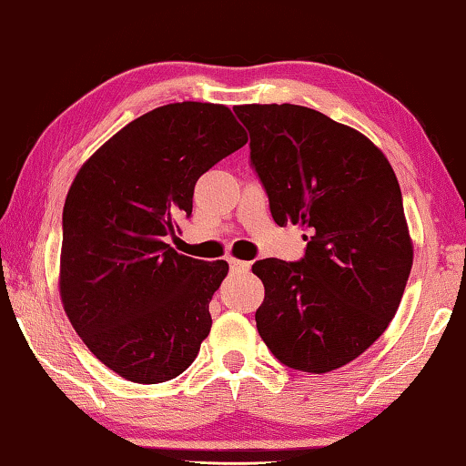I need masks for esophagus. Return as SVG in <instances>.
Listing matches in <instances>:
<instances>
[{
  "label": "esophagus",
  "instance_id": "34e87169",
  "mask_svg": "<svg viewBox=\"0 0 466 466\" xmlns=\"http://www.w3.org/2000/svg\"><path fill=\"white\" fill-rule=\"evenodd\" d=\"M228 267H231V270H235V273H243V270L249 268V262L238 260V258H228Z\"/></svg>",
  "mask_w": 466,
  "mask_h": 466
}]
</instances>
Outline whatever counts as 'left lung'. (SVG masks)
I'll list each match as a JSON object with an SVG mask.
<instances>
[{
  "instance_id": "8db88e82",
  "label": "left lung",
  "mask_w": 466,
  "mask_h": 466,
  "mask_svg": "<svg viewBox=\"0 0 466 466\" xmlns=\"http://www.w3.org/2000/svg\"><path fill=\"white\" fill-rule=\"evenodd\" d=\"M277 225L308 231L299 262L258 260L256 327L285 367L329 373L352 362L396 317L412 268L402 193L373 141L293 104L235 106Z\"/></svg>"
}]
</instances>
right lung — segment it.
<instances>
[{
	"label": "right lung",
	"instance_id": "right-lung-1",
	"mask_svg": "<svg viewBox=\"0 0 466 466\" xmlns=\"http://www.w3.org/2000/svg\"><path fill=\"white\" fill-rule=\"evenodd\" d=\"M248 143L223 104L181 102L135 118L78 168L62 212L60 298L93 356L133 383L181 375L208 338L225 260L175 252L206 170Z\"/></svg>",
	"mask_w": 466,
	"mask_h": 466
}]
</instances>
